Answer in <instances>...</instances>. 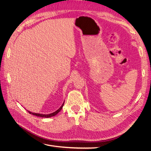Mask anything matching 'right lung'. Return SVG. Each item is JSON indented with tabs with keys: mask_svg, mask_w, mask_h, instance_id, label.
Masks as SVG:
<instances>
[{
	"mask_svg": "<svg viewBox=\"0 0 151 151\" xmlns=\"http://www.w3.org/2000/svg\"><path fill=\"white\" fill-rule=\"evenodd\" d=\"M63 104H64V103L62 104V105L61 106V107H60L59 109H58L57 111H55V112L52 113H51V114H38V113H31L30 111H28L30 114H32L33 115H35V116H39V117H51L52 116H54L56 115L62 109L63 106Z\"/></svg>",
	"mask_w": 151,
	"mask_h": 151,
	"instance_id": "obj_1",
	"label": "right lung"
}]
</instances>
